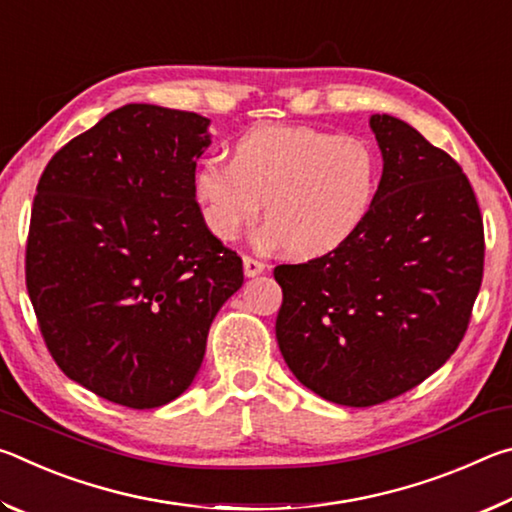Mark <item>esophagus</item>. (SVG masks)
<instances>
[{
    "mask_svg": "<svg viewBox=\"0 0 512 512\" xmlns=\"http://www.w3.org/2000/svg\"><path fill=\"white\" fill-rule=\"evenodd\" d=\"M264 271H266V264L262 262V259H255V257H250V255L244 257V273H246L248 277L262 275Z\"/></svg>",
    "mask_w": 512,
    "mask_h": 512,
    "instance_id": "esophagus-1",
    "label": "esophagus"
}]
</instances>
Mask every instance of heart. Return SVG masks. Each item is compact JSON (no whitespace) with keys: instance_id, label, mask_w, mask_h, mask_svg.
<instances>
[{"instance_id":"b5f03b06","label":"heart","mask_w":512,"mask_h":512,"mask_svg":"<svg viewBox=\"0 0 512 512\" xmlns=\"http://www.w3.org/2000/svg\"><path fill=\"white\" fill-rule=\"evenodd\" d=\"M210 230L235 239L264 207L266 241L296 257L345 244L377 192V160L366 142L309 126H257L232 162L207 158L194 178Z\"/></svg>"}]
</instances>
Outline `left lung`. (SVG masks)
<instances>
[{
    "label": "left lung",
    "mask_w": 512,
    "mask_h": 512,
    "mask_svg": "<svg viewBox=\"0 0 512 512\" xmlns=\"http://www.w3.org/2000/svg\"><path fill=\"white\" fill-rule=\"evenodd\" d=\"M384 158L357 232L332 253L275 266L277 345L309 391L375 406L456 352L483 280V219L452 155L406 121L372 115Z\"/></svg>",
    "instance_id": "1"
}]
</instances>
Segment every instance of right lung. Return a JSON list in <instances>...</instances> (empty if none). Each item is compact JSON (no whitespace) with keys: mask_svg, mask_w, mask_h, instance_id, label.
I'll use <instances>...</instances> for the list:
<instances>
[{"mask_svg":"<svg viewBox=\"0 0 512 512\" xmlns=\"http://www.w3.org/2000/svg\"><path fill=\"white\" fill-rule=\"evenodd\" d=\"M207 126L128 103L67 142L33 198L27 291L42 339L69 379L128 409L187 391L216 311L244 284L196 203Z\"/></svg>","mask_w":512,"mask_h":512,"instance_id":"add662e5","label":"right lung"}]
</instances>
